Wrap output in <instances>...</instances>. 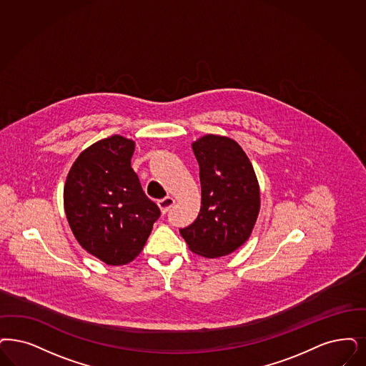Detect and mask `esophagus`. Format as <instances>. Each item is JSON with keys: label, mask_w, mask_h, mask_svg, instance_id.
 <instances>
[{"label": "esophagus", "mask_w": 366, "mask_h": 366, "mask_svg": "<svg viewBox=\"0 0 366 366\" xmlns=\"http://www.w3.org/2000/svg\"><path fill=\"white\" fill-rule=\"evenodd\" d=\"M174 203H175V199H174L172 197H165L163 199H160V201L157 202V204H159L160 210L165 214V213L174 206Z\"/></svg>", "instance_id": "esophagus-1"}]
</instances>
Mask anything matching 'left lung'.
I'll return each instance as SVG.
<instances>
[{
	"mask_svg": "<svg viewBox=\"0 0 366 366\" xmlns=\"http://www.w3.org/2000/svg\"><path fill=\"white\" fill-rule=\"evenodd\" d=\"M199 164L202 206L180 234L204 257L229 255L249 237L260 207L259 184L242 147L227 137L207 136L192 144Z\"/></svg>",
	"mask_w": 366,
	"mask_h": 366,
	"instance_id": "8db88e82",
	"label": "left lung"
}]
</instances>
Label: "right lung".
Listing matches in <instances>:
<instances>
[{
	"label": "right lung",
	"mask_w": 366,
	"mask_h": 366,
	"mask_svg": "<svg viewBox=\"0 0 366 366\" xmlns=\"http://www.w3.org/2000/svg\"><path fill=\"white\" fill-rule=\"evenodd\" d=\"M134 142L112 136L84 150L64 189L69 225L84 249L109 266L132 262L162 214L132 168Z\"/></svg>",
	"instance_id": "add662e5"
}]
</instances>
